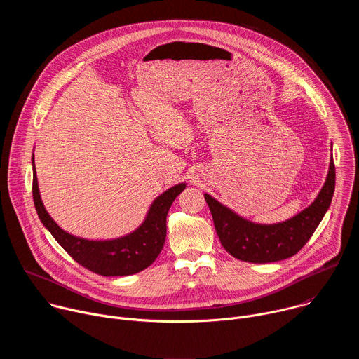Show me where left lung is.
Returning a JSON list of instances; mask_svg holds the SVG:
<instances>
[{
	"label": "left lung",
	"mask_w": 359,
	"mask_h": 359,
	"mask_svg": "<svg viewBox=\"0 0 359 359\" xmlns=\"http://www.w3.org/2000/svg\"><path fill=\"white\" fill-rule=\"evenodd\" d=\"M335 190V165L331 159L327 180L311 206L277 224H255L204 194L217 236L234 259L248 263H274L292 257L311 238L327 213Z\"/></svg>",
	"instance_id": "obj_1"
}]
</instances>
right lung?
I'll use <instances>...</instances> for the list:
<instances>
[{
	"label": "right lung",
	"mask_w": 359,
	"mask_h": 359,
	"mask_svg": "<svg viewBox=\"0 0 359 359\" xmlns=\"http://www.w3.org/2000/svg\"><path fill=\"white\" fill-rule=\"evenodd\" d=\"M34 165V159H32ZM180 183L162 193L150 206L146 220L133 233L105 241L75 237L64 231L46 213L38 189L34 165L32 197L35 210L42 224L54 236L71 257L92 273L105 277L130 276L147 269L161 254L166 238V217L175 198L184 190Z\"/></svg>",
	"instance_id": "right-lung-1"
}]
</instances>
